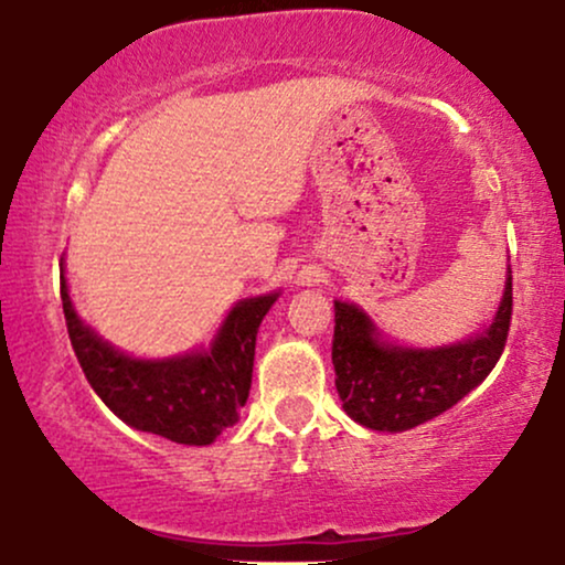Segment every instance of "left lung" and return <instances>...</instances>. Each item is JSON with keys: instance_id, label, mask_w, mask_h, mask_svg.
Returning a JSON list of instances; mask_svg holds the SVG:
<instances>
[{"instance_id": "1", "label": "left lung", "mask_w": 565, "mask_h": 565, "mask_svg": "<svg viewBox=\"0 0 565 565\" xmlns=\"http://www.w3.org/2000/svg\"><path fill=\"white\" fill-rule=\"evenodd\" d=\"M512 270L494 321L476 337L444 348H401L385 342L364 310L334 302L332 364L342 408L359 425L401 433L438 417L489 377L508 342Z\"/></svg>"}]
</instances>
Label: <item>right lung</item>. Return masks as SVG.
<instances>
[{"mask_svg": "<svg viewBox=\"0 0 565 565\" xmlns=\"http://www.w3.org/2000/svg\"><path fill=\"white\" fill-rule=\"evenodd\" d=\"M278 291L236 302L206 350L132 359L76 316L61 260V300L71 345L93 391L121 423L174 444L206 446L238 423L255 366L257 329Z\"/></svg>", "mask_w": 565, "mask_h": 565, "instance_id": "add662e5", "label": "right lung"}]
</instances>
